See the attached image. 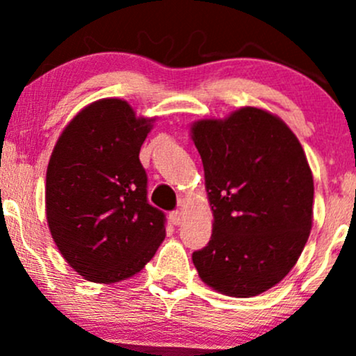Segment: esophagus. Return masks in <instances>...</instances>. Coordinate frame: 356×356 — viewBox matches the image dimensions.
I'll return each mask as SVG.
<instances>
[{
    "label": "esophagus",
    "instance_id": "1",
    "mask_svg": "<svg viewBox=\"0 0 356 356\" xmlns=\"http://www.w3.org/2000/svg\"><path fill=\"white\" fill-rule=\"evenodd\" d=\"M170 220H172V224H175V226H179V224H182V220H184V212H182V211H174V212H170Z\"/></svg>",
    "mask_w": 356,
    "mask_h": 356
}]
</instances>
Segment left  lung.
I'll use <instances>...</instances> for the list:
<instances>
[{
  "label": "left lung",
  "mask_w": 356,
  "mask_h": 356,
  "mask_svg": "<svg viewBox=\"0 0 356 356\" xmlns=\"http://www.w3.org/2000/svg\"><path fill=\"white\" fill-rule=\"evenodd\" d=\"M191 136L214 216L206 248L192 254L199 277L226 296L252 298L291 271L313 226V174L280 117L243 107L202 118Z\"/></svg>",
  "instance_id": "1"
}]
</instances>
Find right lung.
<instances>
[{
	"mask_svg": "<svg viewBox=\"0 0 356 356\" xmlns=\"http://www.w3.org/2000/svg\"><path fill=\"white\" fill-rule=\"evenodd\" d=\"M154 122L125 100H97L72 118L51 152L48 227L65 261L92 283L140 273L165 238V216L147 202L138 161Z\"/></svg>",
	"mask_w": 356,
	"mask_h": 356,
	"instance_id": "1",
	"label": "right lung"
}]
</instances>
